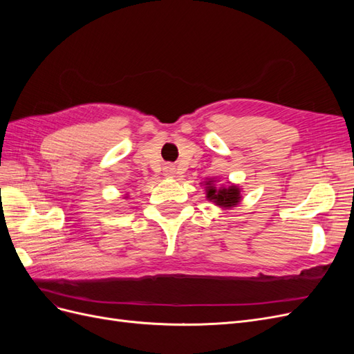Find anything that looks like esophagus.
Wrapping results in <instances>:
<instances>
[{
  "label": "esophagus",
  "mask_w": 354,
  "mask_h": 354,
  "mask_svg": "<svg viewBox=\"0 0 354 354\" xmlns=\"http://www.w3.org/2000/svg\"><path fill=\"white\" fill-rule=\"evenodd\" d=\"M164 176L167 178H174L176 177V167L173 164H167L164 167Z\"/></svg>",
  "instance_id": "34e87169"
}]
</instances>
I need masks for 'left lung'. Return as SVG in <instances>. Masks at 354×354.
<instances>
[{"instance_id": "8db88e82", "label": "left lung", "mask_w": 354, "mask_h": 354, "mask_svg": "<svg viewBox=\"0 0 354 354\" xmlns=\"http://www.w3.org/2000/svg\"><path fill=\"white\" fill-rule=\"evenodd\" d=\"M217 178H208L207 181H202V185L205 186V198L209 202H212L214 205H217L223 209H230L233 207H236L242 201L241 187L238 185L230 183V181H227L226 186H217Z\"/></svg>"}]
</instances>
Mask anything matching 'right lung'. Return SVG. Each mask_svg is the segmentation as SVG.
Segmentation results:
<instances>
[{
  "label": "right lung",
  "instance_id": "1",
  "mask_svg": "<svg viewBox=\"0 0 354 354\" xmlns=\"http://www.w3.org/2000/svg\"><path fill=\"white\" fill-rule=\"evenodd\" d=\"M125 198H128V196H125Z\"/></svg>",
  "mask_w": 354,
  "mask_h": 354
}]
</instances>
